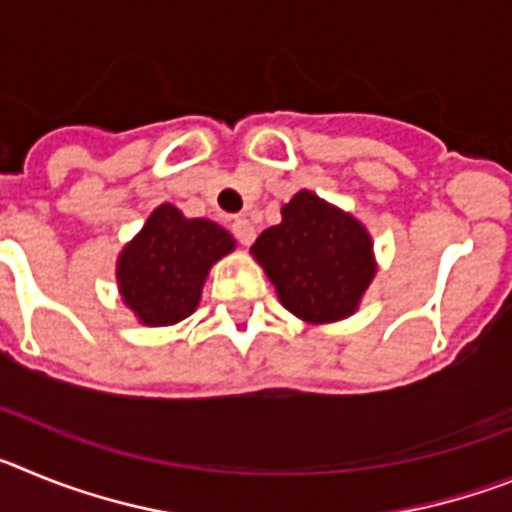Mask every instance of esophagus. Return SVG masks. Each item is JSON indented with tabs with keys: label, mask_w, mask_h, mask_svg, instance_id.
<instances>
[{
	"label": "esophagus",
	"mask_w": 512,
	"mask_h": 512,
	"mask_svg": "<svg viewBox=\"0 0 512 512\" xmlns=\"http://www.w3.org/2000/svg\"><path fill=\"white\" fill-rule=\"evenodd\" d=\"M230 230H233L235 241L241 243V246H251L253 238H256V228L248 223L246 217H235L233 225H230Z\"/></svg>",
	"instance_id": "esophagus-1"
}]
</instances>
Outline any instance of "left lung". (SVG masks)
Listing matches in <instances>:
<instances>
[{"label":"left lung","instance_id":"obj_1","mask_svg":"<svg viewBox=\"0 0 512 512\" xmlns=\"http://www.w3.org/2000/svg\"><path fill=\"white\" fill-rule=\"evenodd\" d=\"M251 253L282 305L307 323L351 315L377 271L366 230L310 192L282 207V223L266 228Z\"/></svg>","mask_w":512,"mask_h":512}]
</instances>
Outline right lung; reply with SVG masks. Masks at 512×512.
Segmentation results:
<instances>
[{"mask_svg":"<svg viewBox=\"0 0 512 512\" xmlns=\"http://www.w3.org/2000/svg\"><path fill=\"white\" fill-rule=\"evenodd\" d=\"M233 246L220 225L161 205L117 261L122 300L146 325L179 323L200 302L210 266Z\"/></svg>","mask_w":512,"mask_h":512,"instance_id":"add662e5","label":"right lung"}]
</instances>
